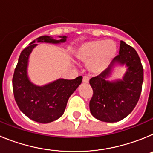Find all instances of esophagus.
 I'll list each match as a JSON object with an SVG mask.
<instances>
[{
    "label": "esophagus",
    "mask_w": 153,
    "mask_h": 153,
    "mask_svg": "<svg viewBox=\"0 0 153 153\" xmlns=\"http://www.w3.org/2000/svg\"><path fill=\"white\" fill-rule=\"evenodd\" d=\"M89 80H90V77L87 76H84L83 78V83H88Z\"/></svg>",
    "instance_id": "obj_1"
}]
</instances>
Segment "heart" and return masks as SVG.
<instances>
[{
	"instance_id": "b5f03b06",
	"label": "heart",
	"mask_w": 153,
	"mask_h": 153,
	"mask_svg": "<svg viewBox=\"0 0 153 153\" xmlns=\"http://www.w3.org/2000/svg\"><path fill=\"white\" fill-rule=\"evenodd\" d=\"M117 53V44L112 40H92L77 47L74 55L78 60L87 63L89 70L98 74L108 68Z\"/></svg>"
}]
</instances>
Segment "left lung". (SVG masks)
<instances>
[{
  "instance_id": "left-lung-1",
  "label": "left lung",
  "mask_w": 153,
  "mask_h": 153,
  "mask_svg": "<svg viewBox=\"0 0 153 153\" xmlns=\"http://www.w3.org/2000/svg\"><path fill=\"white\" fill-rule=\"evenodd\" d=\"M117 64L128 67L123 79L107 81ZM143 82V68L140 56L133 47L121 40L118 56L106 70L90 79L93 91L90 101V113L96 119L106 123L126 118L139 101Z\"/></svg>"
}]
</instances>
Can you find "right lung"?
<instances>
[{
	"label": "right lung",
	"instance_id": "add662e5",
	"mask_svg": "<svg viewBox=\"0 0 153 153\" xmlns=\"http://www.w3.org/2000/svg\"><path fill=\"white\" fill-rule=\"evenodd\" d=\"M55 40L49 36H41L37 43L60 44L67 40V36H59ZM33 40L24 49L19 56L13 76V92L19 109L25 116L40 123H48L60 118L64 113L70 97L80 85L83 77L74 79H58L44 86L31 83L27 76L30 54L37 44Z\"/></svg>",
	"mask_w": 153,
	"mask_h": 153
}]
</instances>
